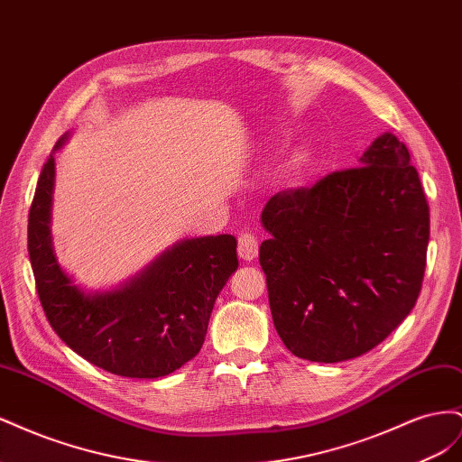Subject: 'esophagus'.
<instances>
[{
  "instance_id": "obj_1",
  "label": "esophagus",
  "mask_w": 462,
  "mask_h": 462,
  "mask_svg": "<svg viewBox=\"0 0 462 462\" xmlns=\"http://www.w3.org/2000/svg\"><path fill=\"white\" fill-rule=\"evenodd\" d=\"M236 253H239V256L245 262L254 260L258 256V241H256V236L250 235V233H241V236H239V248H236Z\"/></svg>"
}]
</instances>
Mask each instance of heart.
Segmentation results:
<instances>
[{"instance_id":"obj_1","label":"heart","mask_w":462,"mask_h":462,"mask_svg":"<svg viewBox=\"0 0 462 462\" xmlns=\"http://www.w3.org/2000/svg\"><path fill=\"white\" fill-rule=\"evenodd\" d=\"M300 163H302V156H297L295 160H292L291 163H289V167H291V171H297L299 167H300Z\"/></svg>"}]
</instances>
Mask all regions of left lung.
Listing matches in <instances>:
<instances>
[{
    "instance_id": "obj_1",
    "label": "left lung",
    "mask_w": 462,
    "mask_h": 462,
    "mask_svg": "<svg viewBox=\"0 0 462 462\" xmlns=\"http://www.w3.org/2000/svg\"><path fill=\"white\" fill-rule=\"evenodd\" d=\"M260 245L273 326L289 351L343 362L372 351L414 309L422 289L430 208L411 153L391 133L360 167L310 189L277 192Z\"/></svg>"
}]
</instances>
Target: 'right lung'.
<instances>
[{
    "label": "right lung",
    "instance_id": "1",
    "mask_svg": "<svg viewBox=\"0 0 462 462\" xmlns=\"http://www.w3.org/2000/svg\"><path fill=\"white\" fill-rule=\"evenodd\" d=\"M65 141L60 138L53 152ZM53 179L50 153L29 214V256L53 331L90 365L116 375L153 380L187 365L204 343L219 291L239 268L235 236L180 241L123 287L82 291L53 254Z\"/></svg>",
    "mask_w": 462,
    "mask_h": 462
}]
</instances>
